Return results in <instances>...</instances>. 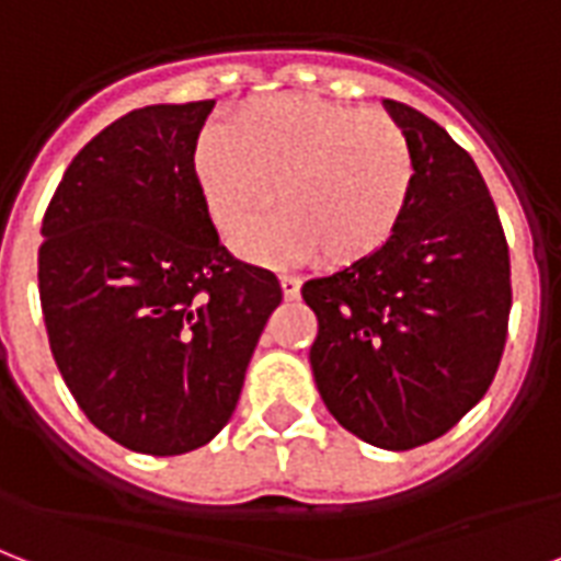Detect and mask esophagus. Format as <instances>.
Masks as SVG:
<instances>
[{
    "instance_id": "1",
    "label": "esophagus",
    "mask_w": 561,
    "mask_h": 561,
    "mask_svg": "<svg viewBox=\"0 0 561 561\" xmlns=\"http://www.w3.org/2000/svg\"><path fill=\"white\" fill-rule=\"evenodd\" d=\"M280 289H284L286 298H298V289H301V284H298L295 277L284 275V277H280Z\"/></svg>"
}]
</instances>
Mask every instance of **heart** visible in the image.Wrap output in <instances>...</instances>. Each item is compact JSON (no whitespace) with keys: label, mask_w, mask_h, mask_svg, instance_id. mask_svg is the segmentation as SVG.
Returning a JSON list of instances; mask_svg holds the SVG:
<instances>
[{"label":"heart","mask_w":561,"mask_h":561,"mask_svg":"<svg viewBox=\"0 0 561 561\" xmlns=\"http://www.w3.org/2000/svg\"><path fill=\"white\" fill-rule=\"evenodd\" d=\"M193 181L213 225L233 233L268 204L284 213L237 237L245 257L354 266L383 249L415 195V151L398 123L310 95H268L237 125L193 142Z\"/></svg>","instance_id":"obj_1"}]
</instances>
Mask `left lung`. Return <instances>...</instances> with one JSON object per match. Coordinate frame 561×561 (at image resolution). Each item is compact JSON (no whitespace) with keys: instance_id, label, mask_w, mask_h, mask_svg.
Segmentation results:
<instances>
[{"instance_id":"left-lung-1","label":"left lung","mask_w":561,"mask_h":561,"mask_svg":"<svg viewBox=\"0 0 561 561\" xmlns=\"http://www.w3.org/2000/svg\"><path fill=\"white\" fill-rule=\"evenodd\" d=\"M415 151V195L383 249L301 286L330 415L368 445L445 436L492 386L510 321V249L480 169L415 107L386 99Z\"/></svg>"}]
</instances>
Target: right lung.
Listing matches in <instances>:
<instances>
[{
	"label": "right lung",
	"instance_id": "add662e5",
	"mask_svg": "<svg viewBox=\"0 0 561 561\" xmlns=\"http://www.w3.org/2000/svg\"><path fill=\"white\" fill-rule=\"evenodd\" d=\"M216 102L149 104L99 131L60 178L37 254L51 357L84 415L128 450L207 445L284 293L219 242L193 181Z\"/></svg>",
	"mask_w": 561,
	"mask_h": 561
}]
</instances>
